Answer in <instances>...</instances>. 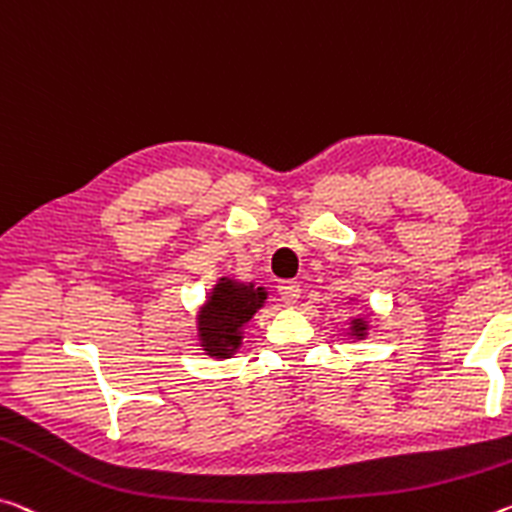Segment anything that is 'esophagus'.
I'll use <instances>...</instances> for the list:
<instances>
[{
    "instance_id": "34e87169",
    "label": "esophagus",
    "mask_w": 512,
    "mask_h": 512,
    "mask_svg": "<svg viewBox=\"0 0 512 512\" xmlns=\"http://www.w3.org/2000/svg\"><path fill=\"white\" fill-rule=\"evenodd\" d=\"M278 291H280V298L285 300L287 305H294L296 300L300 298V287H298V282H294V280H282L278 285Z\"/></svg>"
}]
</instances>
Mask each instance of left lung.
<instances>
[{
  "label": "left lung",
  "mask_w": 512,
  "mask_h": 512,
  "mask_svg": "<svg viewBox=\"0 0 512 512\" xmlns=\"http://www.w3.org/2000/svg\"><path fill=\"white\" fill-rule=\"evenodd\" d=\"M367 330H369V323L364 321V319H353L351 321V335L355 339H364V335H367Z\"/></svg>",
  "instance_id": "8db88e82"
}]
</instances>
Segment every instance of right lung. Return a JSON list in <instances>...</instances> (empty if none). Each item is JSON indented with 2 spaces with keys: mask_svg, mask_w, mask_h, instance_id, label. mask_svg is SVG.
Returning a JSON list of instances; mask_svg holds the SVG:
<instances>
[{
  "mask_svg": "<svg viewBox=\"0 0 512 512\" xmlns=\"http://www.w3.org/2000/svg\"><path fill=\"white\" fill-rule=\"evenodd\" d=\"M266 303L264 287L253 282L221 278L198 312V339L205 355L225 360L237 353L243 339V326Z\"/></svg>",
  "mask_w": 512,
  "mask_h": 512,
  "instance_id": "1",
  "label": "right lung"
}]
</instances>
